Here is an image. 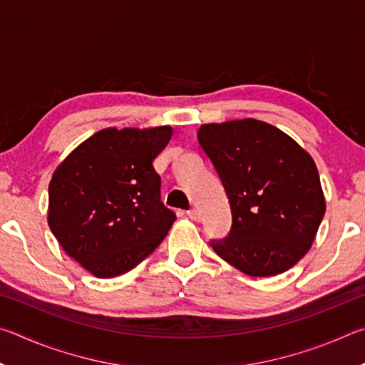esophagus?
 Wrapping results in <instances>:
<instances>
[{
    "instance_id": "esophagus-1",
    "label": "esophagus",
    "mask_w": 365,
    "mask_h": 365,
    "mask_svg": "<svg viewBox=\"0 0 365 365\" xmlns=\"http://www.w3.org/2000/svg\"><path fill=\"white\" fill-rule=\"evenodd\" d=\"M187 215H188V217L191 219V220H195V222H197V220H200L201 219V214H200V211H197V209H190V211L187 212Z\"/></svg>"
}]
</instances>
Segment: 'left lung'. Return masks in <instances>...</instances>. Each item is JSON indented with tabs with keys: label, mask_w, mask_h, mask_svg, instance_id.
I'll list each match as a JSON object with an SVG mask.
<instances>
[{
	"label": "left lung",
	"mask_w": 365,
	"mask_h": 365,
	"mask_svg": "<svg viewBox=\"0 0 365 365\" xmlns=\"http://www.w3.org/2000/svg\"><path fill=\"white\" fill-rule=\"evenodd\" d=\"M197 141L211 159L232 209V228L212 240L217 255L251 277H272L311 248L325 197L311 154L267 122L205 123Z\"/></svg>",
	"instance_id": "8db88e82"
}]
</instances>
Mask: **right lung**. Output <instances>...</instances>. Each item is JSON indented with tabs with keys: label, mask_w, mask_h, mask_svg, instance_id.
Segmentation results:
<instances>
[{
	"label": "right lung",
	"mask_w": 365,
	"mask_h": 365,
	"mask_svg": "<svg viewBox=\"0 0 365 365\" xmlns=\"http://www.w3.org/2000/svg\"><path fill=\"white\" fill-rule=\"evenodd\" d=\"M170 138L169 125L104 128L54 170L48 225L67 255L95 277L132 270L175 222L160 201V177L153 168Z\"/></svg>",
	"instance_id": "obj_1"
}]
</instances>
